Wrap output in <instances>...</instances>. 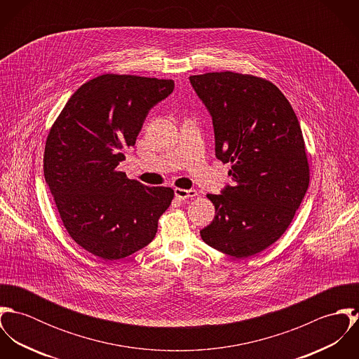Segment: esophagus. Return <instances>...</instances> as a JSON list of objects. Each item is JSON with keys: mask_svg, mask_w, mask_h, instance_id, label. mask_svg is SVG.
<instances>
[{"mask_svg": "<svg viewBox=\"0 0 359 359\" xmlns=\"http://www.w3.org/2000/svg\"><path fill=\"white\" fill-rule=\"evenodd\" d=\"M175 198L180 201H187V199H192L198 196V191L195 189H181V188H175L174 189Z\"/></svg>", "mask_w": 359, "mask_h": 359, "instance_id": "1", "label": "esophagus"}]
</instances>
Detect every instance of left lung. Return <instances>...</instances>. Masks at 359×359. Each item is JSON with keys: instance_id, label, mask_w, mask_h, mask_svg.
<instances>
[{"instance_id": "1", "label": "left lung", "mask_w": 359, "mask_h": 359, "mask_svg": "<svg viewBox=\"0 0 359 359\" xmlns=\"http://www.w3.org/2000/svg\"><path fill=\"white\" fill-rule=\"evenodd\" d=\"M208 109L215 156L231 163L233 187L207 195L215 217L201 231L208 246L249 258L275 243L290 225L309 184L297 116L271 81L235 72L189 77Z\"/></svg>"}]
</instances>
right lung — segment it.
I'll list each match as a JSON object with an SVG mask.
<instances>
[{"label":"right lung","instance_id":"obj_1","mask_svg":"<svg viewBox=\"0 0 359 359\" xmlns=\"http://www.w3.org/2000/svg\"><path fill=\"white\" fill-rule=\"evenodd\" d=\"M172 90V80L107 73L83 84L52 124L46 182L70 238L104 261L148 246L174 198L171 188L145 187L117 170L151 107Z\"/></svg>","mask_w":359,"mask_h":359}]
</instances>
